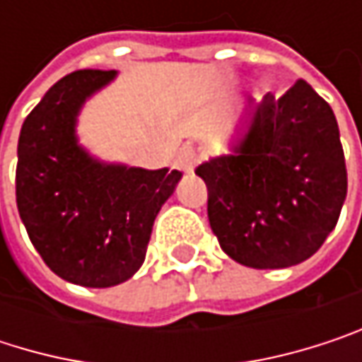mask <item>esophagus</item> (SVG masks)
<instances>
[{"mask_svg":"<svg viewBox=\"0 0 362 362\" xmlns=\"http://www.w3.org/2000/svg\"><path fill=\"white\" fill-rule=\"evenodd\" d=\"M199 161V153L192 146H184L176 157V168L182 172H192Z\"/></svg>","mask_w":362,"mask_h":362,"instance_id":"obj_1","label":"esophagus"}]
</instances>
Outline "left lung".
<instances>
[{"mask_svg":"<svg viewBox=\"0 0 362 362\" xmlns=\"http://www.w3.org/2000/svg\"><path fill=\"white\" fill-rule=\"evenodd\" d=\"M252 109L235 153L197 168L220 247L250 268L308 259L335 228L348 174L331 107L298 79Z\"/></svg>","mask_w":362,"mask_h":362,"instance_id":"8db88e82","label":"left lung"}]
</instances>
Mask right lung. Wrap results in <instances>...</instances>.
Wrapping results in <instances>:
<instances>
[{
  "instance_id": "1",
  "label": "right lung",
  "mask_w": 362,
  "mask_h": 362,
  "mask_svg": "<svg viewBox=\"0 0 362 362\" xmlns=\"http://www.w3.org/2000/svg\"><path fill=\"white\" fill-rule=\"evenodd\" d=\"M115 71L81 69L56 81L18 138L16 205L41 259L60 279L112 287L144 262L153 222L182 178L178 170L105 165L75 138L81 105Z\"/></svg>"
}]
</instances>
